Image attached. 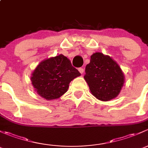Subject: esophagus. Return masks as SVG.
<instances>
[{
    "label": "esophagus",
    "mask_w": 148,
    "mask_h": 148,
    "mask_svg": "<svg viewBox=\"0 0 148 148\" xmlns=\"http://www.w3.org/2000/svg\"><path fill=\"white\" fill-rule=\"evenodd\" d=\"M78 71H79V72L80 73L83 74V73H84L85 70H84V68H78Z\"/></svg>",
    "instance_id": "1"
}]
</instances>
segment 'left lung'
Segmentation results:
<instances>
[{
  "label": "left lung",
  "instance_id": "obj_1",
  "mask_svg": "<svg viewBox=\"0 0 148 148\" xmlns=\"http://www.w3.org/2000/svg\"><path fill=\"white\" fill-rule=\"evenodd\" d=\"M84 79L91 93L102 101L118 96L125 82L124 74L118 64L101 53L91 56L90 62L85 67Z\"/></svg>",
  "mask_w": 148,
  "mask_h": 148
}]
</instances>
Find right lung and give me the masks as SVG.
<instances>
[{
  "label": "right lung",
  "instance_id": "add662e5",
  "mask_svg": "<svg viewBox=\"0 0 148 148\" xmlns=\"http://www.w3.org/2000/svg\"><path fill=\"white\" fill-rule=\"evenodd\" d=\"M80 75L69 59L60 54L40 62L30 80L37 93L51 100L59 98L66 92L71 80Z\"/></svg>",
  "mask_w": 148,
  "mask_h": 148
}]
</instances>
